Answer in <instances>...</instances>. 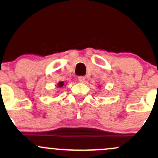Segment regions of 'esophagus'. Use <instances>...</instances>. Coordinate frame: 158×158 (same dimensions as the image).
I'll return each instance as SVG.
<instances>
[{
  "mask_svg": "<svg viewBox=\"0 0 158 158\" xmlns=\"http://www.w3.org/2000/svg\"><path fill=\"white\" fill-rule=\"evenodd\" d=\"M78 79H79V81L81 83H85V77H79L78 78Z\"/></svg>",
  "mask_w": 158,
  "mask_h": 158,
  "instance_id": "obj_1",
  "label": "esophagus"
}]
</instances>
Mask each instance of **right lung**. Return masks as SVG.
I'll return each mask as SVG.
<instances>
[{"instance_id": "1", "label": "right lung", "mask_w": 158, "mask_h": 158, "mask_svg": "<svg viewBox=\"0 0 158 158\" xmlns=\"http://www.w3.org/2000/svg\"><path fill=\"white\" fill-rule=\"evenodd\" d=\"M64 81H59V82L57 84V88H61V87L64 86Z\"/></svg>"}]
</instances>
